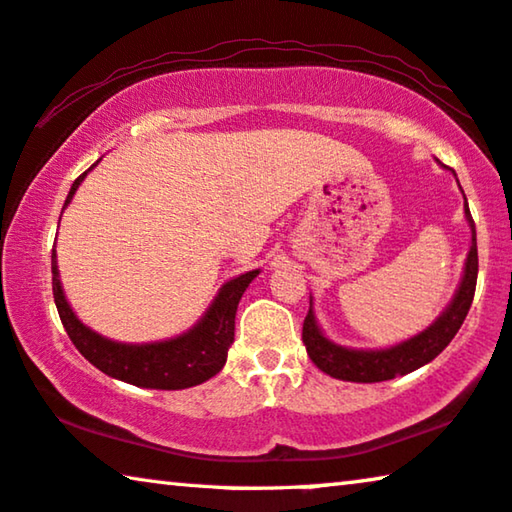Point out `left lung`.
I'll return each mask as SVG.
<instances>
[{
    "mask_svg": "<svg viewBox=\"0 0 512 512\" xmlns=\"http://www.w3.org/2000/svg\"><path fill=\"white\" fill-rule=\"evenodd\" d=\"M464 200H467V197H464ZM464 213H467V220L471 225V250L467 257V266H464L460 289H457V294L453 296V301L446 308L444 315H441L432 326H427L423 333L414 335L411 340H404L391 349H370V352H365V349L340 347L329 338H324V333L319 331V326L315 322V315H312L310 305L308 315L303 319V342L305 349H308V356L319 370L335 379L358 381V384H375V381H386L407 375V372H414L444 352L448 342H451L455 338V333L460 331L476 292V225L474 218H471L469 207H464Z\"/></svg>",
    "mask_w": 512,
    "mask_h": 512,
    "instance_id": "1",
    "label": "left lung"
}]
</instances>
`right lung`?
Segmentation results:
<instances>
[{
  "label": "right lung",
  "mask_w": 512,
  "mask_h": 512,
  "mask_svg": "<svg viewBox=\"0 0 512 512\" xmlns=\"http://www.w3.org/2000/svg\"><path fill=\"white\" fill-rule=\"evenodd\" d=\"M85 177L87 172L73 181L64 207H68V202L73 200L75 190H78ZM257 273L259 271H248L239 278L225 282L216 296V301L211 303L207 315L202 317V322L195 329H190L188 333H183L174 340L151 342V345H124V342H114L82 324L75 317L71 305H68L64 289H61L55 253H52V294H55L59 319L64 324L68 338H71L73 345L78 347V352L91 365H96L108 377L126 381V384L179 391V388L202 384V381L211 379L223 370L227 361V349L234 342L236 308H239L243 292H246V287L253 282Z\"/></svg>",
  "instance_id": "1"
}]
</instances>
